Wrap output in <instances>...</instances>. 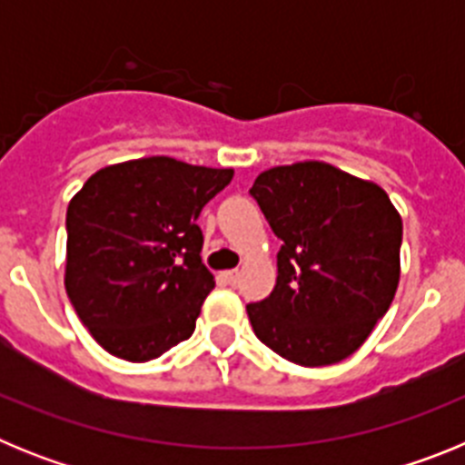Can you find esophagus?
Listing matches in <instances>:
<instances>
[{
  "label": "esophagus",
  "mask_w": 465,
  "mask_h": 465,
  "mask_svg": "<svg viewBox=\"0 0 465 465\" xmlns=\"http://www.w3.org/2000/svg\"><path fill=\"white\" fill-rule=\"evenodd\" d=\"M223 279L228 283H237V282H240V270H225Z\"/></svg>",
  "instance_id": "esophagus-1"
}]
</instances>
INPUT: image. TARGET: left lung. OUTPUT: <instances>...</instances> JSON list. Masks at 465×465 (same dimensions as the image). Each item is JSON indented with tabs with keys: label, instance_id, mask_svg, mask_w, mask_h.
<instances>
[{
	"label": "left lung",
	"instance_id": "1",
	"mask_svg": "<svg viewBox=\"0 0 465 465\" xmlns=\"http://www.w3.org/2000/svg\"><path fill=\"white\" fill-rule=\"evenodd\" d=\"M249 193L282 240L272 293L246 305L256 338L302 368L340 363L391 307L401 213L375 182L322 160L270 167Z\"/></svg>",
	"mask_w": 465,
	"mask_h": 465
}]
</instances>
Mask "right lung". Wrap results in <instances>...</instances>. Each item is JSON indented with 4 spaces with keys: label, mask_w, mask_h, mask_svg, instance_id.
Segmentation results:
<instances>
[{
    "label": "right lung",
    "mask_w": 465,
    "mask_h": 465,
    "mask_svg": "<svg viewBox=\"0 0 465 465\" xmlns=\"http://www.w3.org/2000/svg\"><path fill=\"white\" fill-rule=\"evenodd\" d=\"M232 174L151 155L102 167L69 200L64 289L111 356L143 363L191 338L213 289L197 216Z\"/></svg>",
    "instance_id": "obj_1"
}]
</instances>
